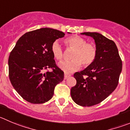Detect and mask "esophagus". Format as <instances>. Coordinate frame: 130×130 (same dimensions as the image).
<instances>
[{"label":"esophagus","instance_id":"34e87169","mask_svg":"<svg viewBox=\"0 0 130 130\" xmlns=\"http://www.w3.org/2000/svg\"><path fill=\"white\" fill-rule=\"evenodd\" d=\"M69 76H71V74H69L65 73V74H64V78L67 79V77H69Z\"/></svg>","mask_w":130,"mask_h":130}]
</instances>
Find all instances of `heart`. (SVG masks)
Returning <instances> with one entry per match:
<instances>
[{
    "mask_svg": "<svg viewBox=\"0 0 130 130\" xmlns=\"http://www.w3.org/2000/svg\"><path fill=\"white\" fill-rule=\"evenodd\" d=\"M67 45L74 48L71 58L72 59L59 63L58 66L66 74L72 73L77 71L82 66L91 65L95 60L97 56L96 47L93 43H87L83 37L77 35L70 36L65 40ZM51 52L56 60L60 61L63 57V51L58 40L53 42L51 45Z\"/></svg>",
    "mask_w": 130,
    "mask_h": 130,
    "instance_id": "b5f03b06",
    "label": "heart"
}]
</instances>
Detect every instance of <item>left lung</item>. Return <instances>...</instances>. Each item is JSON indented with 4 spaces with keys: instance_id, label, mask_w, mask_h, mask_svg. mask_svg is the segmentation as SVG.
Listing matches in <instances>:
<instances>
[{
    "instance_id": "left-lung-1",
    "label": "left lung",
    "mask_w": 130,
    "mask_h": 130,
    "mask_svg": "<svg viewBox=\"0 0 130 130\" xmlns=\"http://www.w3.org/2000/svg\"><path fill=\"white\" fill-rule=\"evenodd\" d=\"M81 34L94 38L97 56L91 65L74 74L76 85L71 88V95L79 106H91L100 103L115 90L122 64L113 41L98 32Z\"/></svg>"
}]
</instances>
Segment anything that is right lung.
Here are the masks:
<instances>
[{
  "label": "right lung",
  "instance_id": "right-lung-1",
  "mask_svg": "<svg viewBox=\"0 0 130 130\" xmlns=\"http://www.w3.org/2000/svg\"><path fill=\"white\" fill-rule=\"evenodd\" d=\"M70 33V32H69ZM65 33L51 28L29 31L21 36L8 59L9 77L15 90L27 101L42 104L53 98L64 73L56 65L51 45ZM52 68L51 72L44 70Z\"/></svg>",
  "mask_w": 130,
  "mask_h": 130
}]
</instances>
